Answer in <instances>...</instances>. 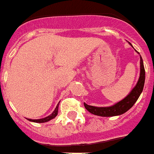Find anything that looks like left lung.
<instances>
[{"instance_id":"left-lung-1","label":"left lung","mask_w":154,"mask_h":154,"mask_svg":"<svg viewBox=\"0 0 154 154\" xmlns=\"http://www.w3.org/2000/svg\"><path fill=\"white\" fill-rule=\"evenodd\" d=\"M131 44V43H130ZM145 82V70L143 66V59L140 56V77L138 79L137 85L135 88L132 90L128 95L124 99L118 102L113 106L107 107H97L90 106L84 103V107L86 109L90 112L92 114L101 116V117H112V116H118L126 112L133 107V104L137 102V98L139 97L141 92H143V86Z\"/></svg>"}]
</instances>
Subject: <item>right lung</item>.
<instances>
[{"label":"right lung","instance_id":"1","mask_svg":"<svg viewBox=\"0 0 154 154\" xmlns=\"http://www.w3.org/2000/svg\"><path fill=\"white\" fill-rule=\"evenodd\" d=\"M58 105H59V103L57 105V107H56V108H55V110L53 111V112H52L50 116L47 117V118H42V119H28V120L29 121H31V122H48V121H50V120L52 119V118H56V116L57 115V112H58Z\"/></svg>","mask_w":154,"mask_h":154}]
</instances>
